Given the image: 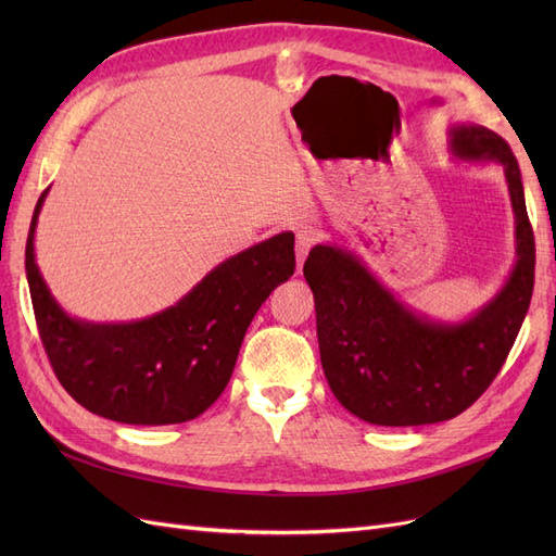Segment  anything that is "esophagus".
I'll return each instance as SVG.
<instances>
[{
	"label": "esophagus",
	"mask_w": 556,
	"mask_h": 556,
	"mask_svg": "<svg viewBox=\"0 0 556 556\" xmlns=\"http://www.w3.org/2000/svg\"><path fill=\"white\" fill-rule=\"evenodd\" d=\"M313 243H315V233H313L311 229H301V231L296 233V245H294V250H296V264H299V266L304 264V260H306V255L311 252Z\"/></svg>",
	"instance_id": "esophagus-1"
}]
</instances>
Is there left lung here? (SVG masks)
<instances>
[{"instance_id":"8db88e82","label":"left lung","mask_w":556,"mask_h":556,"mask_svg":"<svg viewBox=\"0 0 556 556\" xmlns=\"http://www.w3.org/2000/svg\"><path fill=\"white\" fill-rule=\"evenodd\" d=\"M450 150L501 164L515 213V266L482 308L462 323L431 319L339 245H315L304 264L327 382L368 425L417 427L464 413L501 371L531 304L535 243L510 146L482 125H452Z\"/></svg>"}]
</instances>
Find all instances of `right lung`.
<instances>
[{"instance_id": "1", "label": "right lung", "mask_w": 556, "mask_h": 556, "mask_svg": "<svg viewBox=\"0 0 556 556\" xmlns=\"http://www.w3.org/2000/svg\"><path fill=\"white\" fill-rule=\"evenodd\" d=\"M37 201L25 271L50 366L83 408L123 425H180L211 408L237 366L252 317L294 274V233L252 245L217 264L178 304L137 323L72 317L37 266Z\"/></svg>"}]
</instances>
